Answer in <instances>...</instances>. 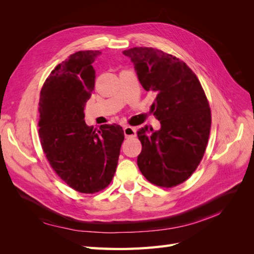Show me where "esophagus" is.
<instances>
[{
    "label": "esophagus",
    "mask_w": 254,
    "mask_h": 254,
    "mask_svg": "<svg viewBox=\"0 0 254 254\" xmlns=\"http://www.w3.org/2000/svg\"><path fill=\"white\" fill-rule=\"evenodd\" d=\"M124 134L126 137L128 136L134 137L136 135V130L134 127H131V126H124Z\"/></svg>",
    "instance_id": "1"
}]
</instances>
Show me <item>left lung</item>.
<instances>
[{"mask_svg": "<svg viewBox=\"0 0 254 254\" xmlns=\"http://www.w3.org/2000/svg\"><path fill=\"white\" fill-rule=\"evenodd\" d=\"M134 64L146 91L156 94L151 109L161 129H140L137 166L150 183L174 188L198 167L211 130V109L201 83L186 63L153 48L123 52Z\"/></svg>", "mask_w": 254, "mask_h": 254, "instance_id": "1", "label": "left lung"}]
</instances>
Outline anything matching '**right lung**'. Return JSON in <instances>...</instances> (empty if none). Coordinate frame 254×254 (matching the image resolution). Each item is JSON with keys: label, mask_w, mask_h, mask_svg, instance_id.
Instances as JSON below:
<instances>
[{"label": "right lung", "mask_w": 254, "mask_h": 254, "mask_svg": "<svg viewBox=\"0 0 254 254\" xmlns=\"http://www.w3.org/2000/svg\"><path fill=\"white\" fill-rule=\"evenodd\" d=\"M99 51H79L59 64L44 81L39 101V139L45 157L68 187L94 194L110 184L124 130L84 122V106L95 86L92 64Z\"/></svg>", "instance_id": "1"}]
</instances>
